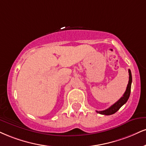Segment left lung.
Segmentation results:
<instances>
[{"mask_svg": "<svg viewBox=\"0 0 146 146\" xmlns=\"http://www.w3.org/2000/svg\"><path fill=\"white\" fill-rule=\"evenodd\" d=\"M129 84H128L127 87H126V91L123 94V96L120 98V99L117 101L116 103H115L113 105H111L110 108H109L107 110H103V111H96L97 113L100 114H103V115H111V114L115 113V112L118 111L120 108L124 104H125L126 101L129 99L130 94H131V83H132V75H131V70L129 69Z\"/></svg>", "mask_w": 146, "mask_h": 146, "instance_id": "obj_1", "label": "left lung"}]
</instances>
